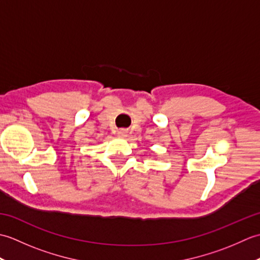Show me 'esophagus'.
<instances>
[{"label":"esophagus","mask_w":260,"mask_h":260,"mask_svg":"<svg viewBox=\"0 0 260 260\" xmlns=\"http://www.w3.org/2000/svg\"><path fill=\"white\" fill-rule=\"evenodd\" d=\"M117 135H118L119 137H126V136H127V131H126V129H119V131L117 132Z\"/></svg>","instance_id":"esophagus-1"}]
</instances>
